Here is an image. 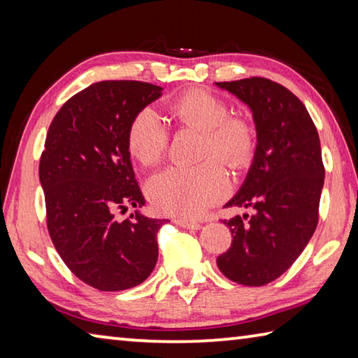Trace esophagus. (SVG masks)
Masks as SVG:
<instances>
[{
	"label": "esophagus",
	"mask_w": 358,
	"mask_h": 358,
	"mask_svg": "<svg viewBox=\"0 0 358 358\" xmlns=\"http://www.w3.org/2000/svg\"><path fill=\"white\" fill-rule=\"evenodd\" d=\"M175 222L178 224L180 227L183 229H192V230H199L202 227V224L199 222H192V221H186V220H181V217H178V220H175Z\"/></svg>",
	"instance_id": "esophagus-1"
}]
</instances>
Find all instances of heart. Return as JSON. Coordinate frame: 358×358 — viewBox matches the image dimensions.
<instances>
[{"instance_id":"1","label":"heart","mask_w":358,"mask_h":358,"mask_svg":"<svg viewBox=\"0 0 358 358\" xmlns=\"http://www.w3.org/2000/svg\"><path fill=\"white\" fill-rule=\"evenodd\" d=\"M173 118L186 128L203 132L201 156L221 157L232 167H243L251 159L254 129L246 120L230 117L226 101L205 90H191L171 106ZM171 132L164 120L151 107L138 112L128 131L131 155L143 166L156 164L169 148ZM147 196L153 207L164 215L197 217L230 191L226 169L217 159L201 166H171L147 181Z\"/></svg>"}]
</instances>
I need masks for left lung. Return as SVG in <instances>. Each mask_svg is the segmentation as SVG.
<instances>
[{
  "mask_svg": "<svg viewBox=\"0 0 358 358\" xmlns=\"http://www.w3.org/2000/svg\"><path fill=\"white\" fill-rule=\"evenodd\" d=\"M216 87L251 108L257 136L243 185L226 203L254 213L224 221L234 238L216 264L230 281L265 286L289 270L317 227L325 177L319 134L303 102L280 83L251 77Z\"/></svg>",
  "mask_w": 358,
  "mask_h": 358,
  "instance_id": "obj_1",
  "label": "left lung"
}]
</instances>
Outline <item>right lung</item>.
Listing matches in <instances>:
<instances>
[{"label": "right lung", "instance_id": "obj_1", "mask_svg": "<svg viewBox=\"0 0 358 358\" xmlns=\"http://www.w3.org/2000/svg\"><path fill=\"white\" fill-rule=\"evenodd\" d=\"M157 85L104 80L64 102L47 132L39 164L47 227L78 280L104 292L136 287L157 262V230L166 220L136 210L145 197L131 164L128 131L136 115L161 98Z\"/></svg>", "mask_w": 358, "mask_h": 358}]
</instances>
